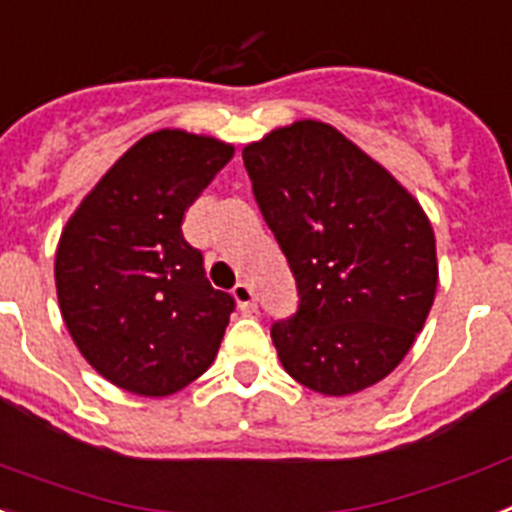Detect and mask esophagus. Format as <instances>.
<instances>
[{"label":"esophagus","instance_id":"obj_1","mask_svg":"<svg viewBox=\"0 0 512 512\" xmlns=\"http://www.w3.org/2000/svg\"><path fill=\"white\" fill-rule=\"evenodd\" d=\"M232 298L238 303V308L243 314H253L256 311V295H253V287L248 282H238L232 287Z\"/></svg>","mask_w":512,"mask_h":512}]
</instances>
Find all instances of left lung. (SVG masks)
Returning <instances> with one entry per match:
<instances>
[{
  "label": "left lung",
  "instance_id": "1",
  "mask_svg": "<svg viewBox=\"0 0 512 512\" xmlns=\"http://www.w3.org/2000/svg\"><path fill=\"white\" fill-rule=\"evenodd\" d=\"M253 196L298 285L272 342L295 382L342 398L398 369L437 293V243L416 198L319 120L243 149Z\"/></svg>",
  "mask_w": 512,
  "mask_h": 512
}]
</instances>
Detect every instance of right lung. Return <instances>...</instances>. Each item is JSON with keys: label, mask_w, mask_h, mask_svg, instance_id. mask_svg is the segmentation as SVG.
<instances>
[{"label": "right lung", "mask_w": 512, "mask_h": 512, "mask_svg": "<svg viewBox=\"0 0 512 512\" xmlns=\"http://www.w3.org/2000/svg\"><path fill=\"white\" fill-rule=\"evenodd\" d=\"M232 154V143L188 130L143 135L59 235L54 282L65 327L120 390L167 398L217 358L235 301L209 285L183 219Z\"/></svg>", "instance_id": "obj_1"}]
</instances>
